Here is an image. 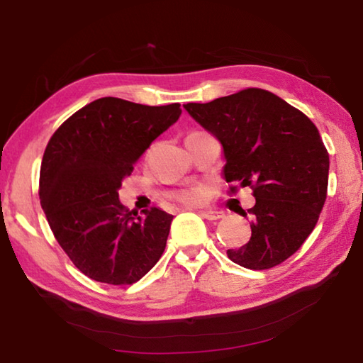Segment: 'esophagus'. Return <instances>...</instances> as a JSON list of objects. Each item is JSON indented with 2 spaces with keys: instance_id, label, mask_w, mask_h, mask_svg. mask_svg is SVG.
Masks as SVG:
<instances>
[{
  "instance_id": "34e87169",
  "label": "esophagus",
  "mask_w": 363,
  "mask_h": 363,
  "mask_svg": "<svg viewBox=\"0 0 363 363\" xmlns=\"http://www.w3.org/2000/svg\"><path fill=\"white\" fill-rule=\"evenodd\" d=\"M200 214H201V218H205L208 220H218L220 218H224V213L213 211V210H201Z\"/></svg>"
}]
</instances>
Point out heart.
<instances>
[{"label": "heart", "instance_id": "heart-1", "mask_svg": "<svg viewBox=\"0 0 363 363\" xmlns=\"http://www.w3.org/2000/svg\"><path fill=\"white\" fill-rule=\"evenodd\" d=\"M205 196H206V190L203 187H194V189L186 190V192H182L179 195V199L189 205H199L205 200Z\"/></svg>", "mask_w": 363, "mask_h": 363}]
</instances>
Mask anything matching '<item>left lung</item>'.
<instances>
[{"instance_id": "1", "label": "left lung", "mask_w": 363, "mask_h": 363, "mask_svg": "<svg viewBox=\"0 0 363 363\" xmlns=\"http://www.w3.org/2000/svg\"><path fill=\"white\" fill-rule=\"evenodd\" d=\"M224 150L227 182L253 189L250 242L227 256L262 270L288 259L320 216L328 187V152L307 116L266 89L248 88L206 104H184Z\"/></svg>"}]
</instances>
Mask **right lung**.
<instances>
[{
  "label": "right lung",
  "mask_w": 363,
  "mask_h": 363,
  "mask_svg": "<svg viewBox=\"0 0 363 363\" xmlns=\"http://www.w3.org/2000/svg\"><path fill=\"white\" fill-rule=\"evenodd\" d=\"M179 104L143 106L101 97L65 120L43 155L40 201L49 227L84 275L108 285L136 284L162 257L173 216H143L120 203L134 163L179 120Z\"/></svg>",
  "instance_id": "obj_1"
}]
</instances>
